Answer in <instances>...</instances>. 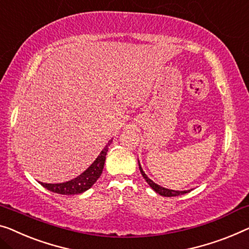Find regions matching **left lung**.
I'll use <instances>...</instances> for the list:
<instances>
[{
    "instance_id": "left-lung-1",
    "label": "left lung",
    "mask_w": 249,
    "mask_h": 249,
    "mask_svg": "<svg viewBox=\"0 0 249 249\" xmlns=\"http://www.w3.org/2000/svg\"><path fill=\"white\" fill-rule=\"evenodd\" d=\"M139 166H140V171H141V173H142V176H143L144 179H145L146 182H147L148 184H150V187H151L152 189H153V190H154L155 192H157V194H159V195H161V196H180V195L188 194V192L190 191V190H185V191H176V190H170V189H165V188H163V187H161V185H159V184H157V183H154L153 181H152L151 179H148L146 174L144 173V171L142 170V166H141L140 162H139Z\"/></svg>"
}]
</instances>
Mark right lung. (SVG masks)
Returning a JSON list of instances; mask_svg holds the SVG:
<instances>
[{"mask_svg":"<svg viewBox=\"0 0 249 249\" xmlns=\"http://www.w3.org/2000/svg\"><path fill=\"white\" fill-rule=\"evenodd\" d=\"M110 143H112V140L107 143V145L105 147H104V150L101 152V154L98 155L97 159L94 161V163L89 166L86 171H84L80 176L75 178V179L64 183L40 182V184L43 185L44 188H47L48 190H50L51 192H54V194H59V195L69 196V195L83 194V192L88 190L89 188H91L92 184L98 180L99 177H101L104 169V164H105L107 151H108V146Z\"/></svg>","mask_w":249,"mask_h":249,"instance_id":"right-lung-1","label":"right lung"}]
</instances>
